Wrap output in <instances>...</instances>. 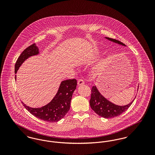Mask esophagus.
I'll use <instances>...</instances> for the list:
<instances>
[{"mask_svg":"<svg viewBox=\"0 0 155 155\" xmlns=\"http://www.w3.org/2000/svg\"><path fill=\"white\" fill-rule=\"evenodd\" d=\"M84 83H85V82H84V81L83 80H82V79H80V80H79L78 81V85H83Z\"/></svg>","mask_w":155,"mask_h":155,"instance_id":"1","label":"esophagus"}]
</instances>
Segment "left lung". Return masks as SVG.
I'll list each match as a JSON object with an SVG mask.
<instances>
[{"instance_id": "obj_1", "label": "left lung", "mask_w": 155, "mask_h": 155, "mask_svg": "<svg viewBox=\"0 0 155 155\" xmlns=\"http://www.w3.org/2000/svg\"><path fill=\"white\" fill-rule=\"evenodd\" d=\"M106 38L119 44L123 45L124 46L125 45L117 39L107 37ZM134 99L130 104L125 106H118L111 103L110 102L104 98L99 93L96 87L93 86L91 89V95L89 103L92 109L99 116L104 118H112L120 116L127 110L132 104Z\"/></svg>"}]
</instances>
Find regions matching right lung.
Wrapping results in <instances>:
<instances>
[{
    "label": "right lung",
    "mask_w": 155,
    "mask_h": 155,
    "mask_svg": "<svg viewBox=\"0 0 155 155\" xmlns=\"http://www.w3.org/2000/svg\"><path fill=\"white\" fill-rule=\"evenodd\" d=\"M39 53L38 48L35 44L27 48L20 55L15 64V73L22 63L31 56ZM16 80V75L15 77ZM75 79L62 81L58 93L48 104L41 108H31L22 102L24 107L39 119L49 123L57 122L63 118L70 108V103L74 90L77 87Z\"/></svg>",
    "instance_id": "right-lung-1"
}]
</instances>
